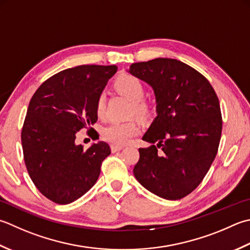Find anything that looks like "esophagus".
Segmentation results:
<instances>
[{"instance_id": "34e87169", "label": "esophagus", "mask_w": 250, "mask_h": 250, "mask_svg": "<svg viewBox=\"0 0 250 250\" xmlns=\"http://www.w3.org/2000/svg\"><path fill=\"white\" fill-rule=\"evenodd\" d=\"M124 147H125L124 145H115V144L110 145V149H111L112 153H116V151H119V150H121Z\"/></svg>"}]
</instances>
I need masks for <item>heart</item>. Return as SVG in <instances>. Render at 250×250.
<instances>
[{
  "mask_svg": "<svg viewBox=\"0 0 250 250\" xmlns=\"http://www.w3.org/2000/svg\"><path fill=\"white\" fill-rule=\"evenodd\" d=\"M115 87L121 94L132 102L131 112L140 117H147L155 109L154 102L144 97L146 93L145 83L140 78L125 73L117 78ZM106 110V93L101 92L95 102V112L97 117L103 118ZM140 125L136 120L114 121L102 129V136L105 141L115 145H124L139 134Z\"/></svg>",
  "mask_w": 250,
  "mask_h": 250,
  "instance_id": "obj_1",
  "label": "heart"
}]
</instances>
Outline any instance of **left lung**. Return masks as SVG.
<instances>
[{"mask_svg":"<svg viewBox=\"0 0 250 250\" xmlns=\"http://www.w3.org/2000/svg\"><path fill=\"white\" fill-rule=\"evenodd\" d=\"M153 86L158 115L139 148L136 180L157 196L177 200L202 183L218 153L222 115L216 91L193 67L173 58L134 62L129 70Z\"/></svg>","mask_w":250,"mask_h":250,"instance_id":"1","label":"left lung"}]
</instances>
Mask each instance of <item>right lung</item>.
<instances>
[{"mask_svg": "<svg viewBox=\"0 0 250 250\" xmlns=\"http://www.w3.org/2000/svg\"><path fill=\"white\" fill-rule=\"evenodd\" d=\"M117 66L81 65L55 73L31 97L21 129L26 168L32 182L52 202H75L99 179L109 145L75 143L77 132L97 121L95 102Z\"/></svg>", "mask_w": 250, "mask_h": 250, "instance_id": "obj_1", "label": "right lung"}]
</instances>
